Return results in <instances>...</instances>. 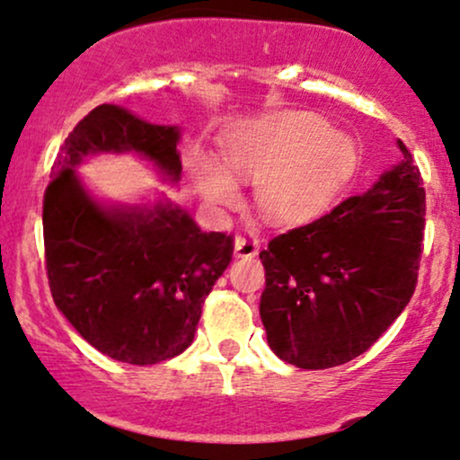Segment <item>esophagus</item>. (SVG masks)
<instances>
[{
  "label": "esophagus",
  "instance_id": "1",
  "mask_svg": "<svg viewBox=\"0 0 460 460\" xmlns=\"http://www.w3.org/2000/svg\"><path fill=\"white\" fill-rule=\"evenodd\" d=\"M260 252V240L255 235H237L234 242L235 257H255Z\"/></svg>",
  "mask_w": 460,
  "mask_h": 460
}]
</instances>
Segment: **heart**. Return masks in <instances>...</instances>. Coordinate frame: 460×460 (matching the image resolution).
Returning <instances> with one entry per match:
<instances>
[{"label": "heart", "mask_w": 460, "mask_h": 460, "mask_svg": "<svg viewBox=\"0 0 460 460\" xmlns=\"http://www.w3.org/2000/svg\"><path fill=\"white\" fill-rule=\"evenodd\" d=\"M225 164L235 177L260 181L257 199L266 218L300 225L324 212L352 177L358 153L350 136L332 131L315 114H279L248 125L226 149ZM199 186L208 199L235 197L234 177L214 160H200Z\"/></svg>", "instance_id": "heart-1"}]
</instances>
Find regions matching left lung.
Masks as SVG:
<instances>
[{
	"instance_id": "obj_1",
	"label": "left lung",
	"mask_w": 460,
	"mask_h": 460,
	"mask_svg": "<svg viewBox=\"0 0 460 460\" xmlns=\"http://www.w3.org/2000/svg\"><path fill=\"white\" fill-rule=\"evenodd\" d=\"M402 160L367 192L341 200L314 223L270 240L260 260V315L268 346L303 369L363 355L415 292L426 192L402 140Z\"/></svg>"
}]
</instances>
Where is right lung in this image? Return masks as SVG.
<instances>
[{"instance_id": "1", "label": "right lung", "mask_w": 460, "mask_h": 460, "mask_svg": "<svg viewBox=\"0 0 460 460\" xmlns=\"http://www.w3.org/2000/svg\"><path fill=\"white\" fill-rule=\"evenodd\" d=\"M179 140L177 125L97 105L68 134L45 192V261L56 307L93 348L131 366L166 361L192 344L205 298L234 255V237L200 231L166 197L99 200L77 166L93 155L134 153L175 186Z\"/></svg>"}]
</instances>
